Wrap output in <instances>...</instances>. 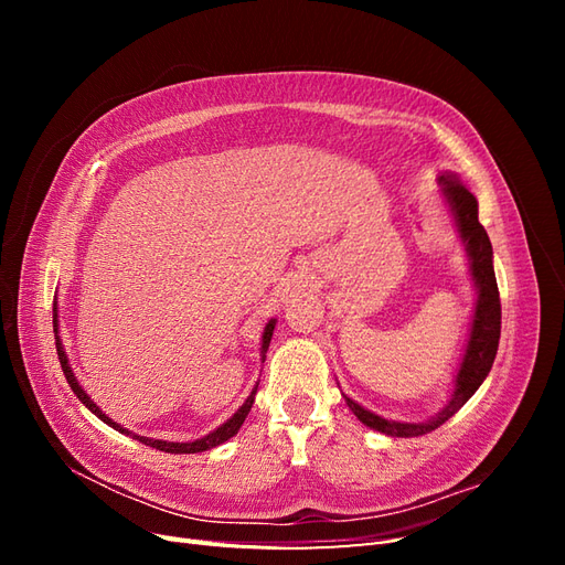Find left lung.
I'll return each instance as SVG.
<instances>
[{
	"label": "left lung",
	"instance_id": "obj_1",
	"mask_svg": "<svg viewBox=\"0 0 565 565\" xmlns=\"http://www.w3.org/2000/svg\"><path fill=\"white\" fill-rule=\"evenodd\" d=\"M440 193L446 198L448 210L455 218V228L459 233V241L465 245V252L469 256V273L476 287V301H473V316L469 322V334L465 353L459 358V365L452 380V391L448 403L443 405L436 415L426 417L422 422H398L374 415L372 409L355 403L353 398H347V405L351 413L361 419L370 429L386 434L391 438H415L424 436L440 424H446L457 409L465 405L478 386L483 384L488 372L494 363L500 344V328H502V306H500V292L498 280H494L492 268V245L486 228L478 224V200L469 191L457 174L443 172L438 177Z\"/></svg>",
	"mask_w": 565,
	"mask_h": 565
}]
</instances>
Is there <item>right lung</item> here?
Masks as SVG:
<instances>
[{
    "label": "right lung",
    "mask_w": 565,
    "mask_h": 565,
    "mask_svg": "<svg viewBox=\"0 0 565 565\" xmlns=\"http://www.w3.org/2000/svg\"><path fill=\"white\" fill-rule=\"evenodd\" d=\"M276 322H278L276 318H270V320L266 322L264 332H262V349H259V353H262V363L266 361V351H268V344H270L273 330H276ZM54 332H56V351H58V361H61V367H63L65 380H67V384H71V388H73L75 396H77L84 405H87L100 422H106L108 426H113L115 431H119V434H127V436H131L134 440L143 443V446H150V448L162 450V452H172V455L204 452V450H212V448L221 446V443H226L228 438H233L237 431H241V426H243L245 417L249 415L252 403H254V396H256V386H259V384H254V388H252L249 396L245 398V403L235 409V415H233L231 419H226V422L221 424V426H216V429H214V431H210L207 436L195 438V440H185V443H174V440H160V438L139 436V434H131L129 429H125L122 424L113 422V419L104 413V409H100V407L89 398V393L79 386V382H77V377H75V372H73V367H71V361H67V353H65V349H63V341H61V332H58V306H56V301H54Z\"/></svg>",
    "instance_id": "obj_1"
}]
</instances>
